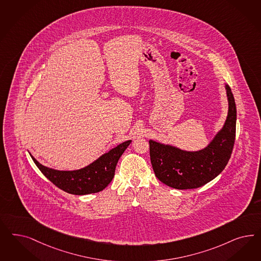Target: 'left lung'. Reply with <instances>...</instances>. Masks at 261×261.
I'll list each match as a JSON object with an SVG mask.
<instances>
[{"label":"left lung","instance_id":"8db88e82","mask_svg":"<svg viewBox=\"0 0 261 261\" xmlns=\"http://www.w3.org/2000/svg\"><path fill=\"white\" fill-rule=\"evenodd\" d=\"M226 89L227 120L206 148L198 151H182L149 141L151 166L161 182L176 189H194L210 182L227 166L236 141V106L228 85Z\"/></svg>","mask_w":261,"mask_h":261}]
</instances>
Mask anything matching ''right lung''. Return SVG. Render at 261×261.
<instances>
[{
    "label": "right lung",
    "mask_w": 261,
    "mask_h": 261,
    "mask_svg": "<svg viewBox=\"0 0 261 261\" xmlns=\"http://www.w3.org/2000/svg\"><path fill=\"white\" fill-rule=\"evenodd\" d=\"M132 140L123 142L102 154L90 165L76 171H58L43 166L32 156L36 166L59 189L69 194L86 195L103 190L114 177L118 160Z\"/></svg>",
    "instance_id": "right-lung-1"
}]
</instances>
